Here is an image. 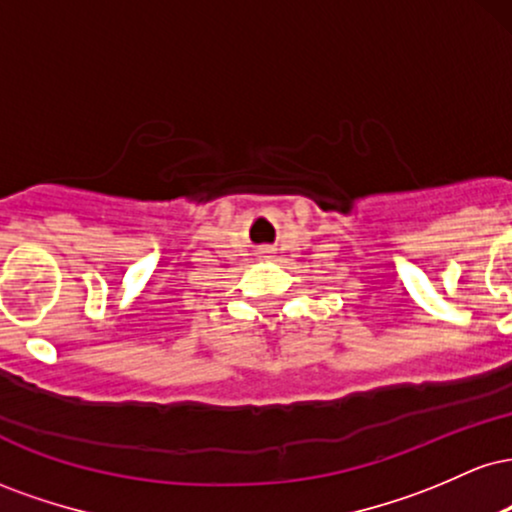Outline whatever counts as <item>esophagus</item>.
I'll list each match as a JSON object with an SVG mask.
<instances>
[{
	"mask_svg": "<svg viewBox=\"0 0 512 512\" xmlns=\"http://www.w3.org/2000/svg\"><path fill=\"white\" fill-rule=\"evenodd\" d=\"M262 257H269V260H272V250H262Z\"/></svg>",
	"mask_w": 512,
	"mask_h": 512,
	"instance_id": "esophagus-1",
	"label": "esophagus"
}]
</instances>
